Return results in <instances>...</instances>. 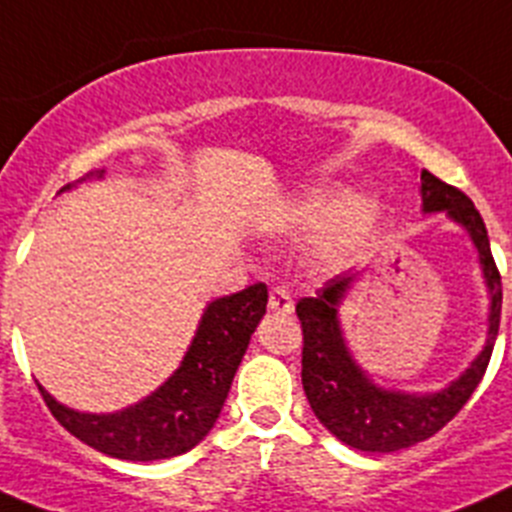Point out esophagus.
<instances>
[{
  "label": "esophagus",
  "instance_id": "1",
  "mask_svg": "<svg viewBox=\"0 0 512 512\" xmlns=\"http://www.w3.org/2000/svg\"><path fill=\"white\" fill-rule=\"evenodd\" d=\"M267 308L273 313H290L293 311V298H290L288 290L283 288V285H278V288L270 290V298H267Z\"/></svg>",
  "mask_w": 512,
  "mask_h": 512
}]
</instances>
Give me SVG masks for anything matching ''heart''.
I'll return each instance as SVG.
<instances>
[{"mask_svg":"<svg viewBox=\"0 0 512 512\" xmlns=\"http://www.w3.org/2000/svg\"><path fill=\"white\" fill-rule=\"evenodd\" d=\"M380 219V209L367 196L339 188H311L298 199L288 201L270 219V229L285 237H311L319 234L321 255L344 262L367 245Z\"/></svg>","mask_w":512,"mask_h":512,"instance_id":"1","label":"heart"}]
</instances>
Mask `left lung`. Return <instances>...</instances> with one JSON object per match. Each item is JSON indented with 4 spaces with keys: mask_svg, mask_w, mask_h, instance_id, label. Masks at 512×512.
I'll list each match as a JSON object with an SVG mask.
<instances>
[{
    "mask_svg": "<svg viewBox=\"0 0 512 512\" xmlns=\"http://www.w3.org/2000/svg\"><path fill=\"white\" fill-rule=\"evenodd\" d=\"M423 214L444 211L472 239L480 255L482 278L490 293V316H487V342L472 365L436 393H403L382 388L357 365L339 324V306L347 290L362 273L336 275L313 298H301L296 313L303 329V390L321 423L347 446L359 451H398L426 441L441 431L451 418L462 411L480 385L495 336L500 329L503 308V285L492 260L490 239L480 211L459 188L439 181L434 173H421Z\"/></svg>",
    "mask_w": 512,
    "mask_h": 512,
    "instance_id": "left-lung-1",
    "label": "left lung"
}]
</instances>
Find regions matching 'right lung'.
<instances>
[{
  "label": "right lung",
  "instance_id": "obj_1",
  "mask_svg": "<svg viewBox=\"0 0 512 512\" xmlns=\"http://www.w3.org/2000/svg\"><path fill=\"white\" fill-rule=\"evenodd\" d=\"M101 178L104 170L86 178ZM81 178V181H86ZM66 186L63 191H68ZM267 285L216 298L204 308L199 329L183 362L155 393L114 413H81L66 408L38 385L50 413L76 439L114 459L155 462L186 454L199 444L222 413L234 372L245 357L250 336L265 316Z\"/></svg>",
  "mask_w": 512,
  "mask_h": 512
}]
</instances>
